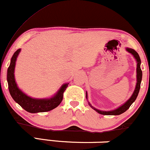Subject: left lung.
I'll list each match as a JSON object with an SVG mask.
<instances>
[{
	"mask_svg": "<svg viewBox=\"0 0 150 150\" xmlns=\"http://www.w3.org/2000/svg\"><path fill=\"white\" fill-rule=\"evenodd\" d=\"M125 50L128 51V53H131L133 56L134 58L135 59L136 63H137V68H136V85H135V88L134 89L133 92H132L131 97L127 100L123 104H122L121 106H120L119 107H118L116 109L111 110V111H101V110L97 109V108H94V106H92V104L88 101V104L90 106V107H92L94 111H97V113H100L102 115H107V116H116V115H120L121 113H124L125 111H126L128 109L129 107L131 106V104L134 101H135L136 98H137V95H138V93L140 92V84L141 81H142V72L140 68V65H141V60L140 56H139L138 53H137L134 49H130V48H125ZM86 99H88V96H87V92H86Z\"/></svg>",
	"mask_w": 150,
	"mask_h": 150,
	"instance_id": "obj_1",
	"label": "left lung"
}]
</instances>
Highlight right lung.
Returning <instances> with one entry per match:
<instances>
[{
  "label": "right lung",
  "mask_w": 150,
  "mask_h": 150,
  "mask_svg": "<svg viewBox=\"0 0 150 150\" xmlns=\"http://www.w3.org/2000/svg\"><path fill=\"white\" fill-rule=\"evenodd\" d=\"M21 49H19L13 54L10 61V64L8 68L7 81L8 89L11 97L16 103L23 108L27 112L36 113L46 112L56 108L61 103L63 97V92L66 89L69 83H65L60 87L58 92L50 98L37 99L26 94L18 87L15 78V68L18 56L20 54Z\"/></svg>",
  "instance_id": "right-lung-1"
}]
</instances>
